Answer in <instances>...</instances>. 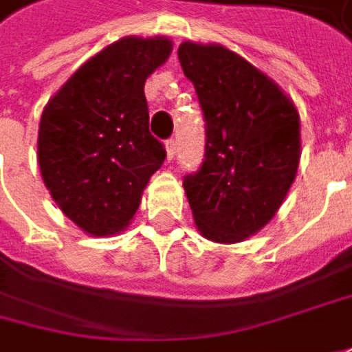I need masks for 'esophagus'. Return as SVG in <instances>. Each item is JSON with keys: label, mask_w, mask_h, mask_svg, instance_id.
Masks as SVG:
<instances>
[{"label": "esophagus", "mask_w": 352, "mask_h": 352, "mask_svg": "<svg viewBox=\"0 0 352 352\" xmlns=\"http://www.w3.org/2000/svg\"><path fill=\"white\" fill-rule=\"evenodd\" d=\"M176 154V140H168L166 142V160L170 162Z\"/></svg>", "instance_id": "1"}]
</instances>
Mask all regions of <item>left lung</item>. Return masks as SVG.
Wrapping results in <instances>:
<instances>
[{
    "label": "left lung",
    "instance_id": "left-lung-1",
    "mask_svg": "<svg viewBox=\"0 0 352 352\" xmlns=\"http://www.w3.org/2000/svg\"><path fill=\"white\" fill-rule=\"evenodd\" d=\"M178 59L206 120L200 170L184 178L198 232L237 243L265 228L285 200L301 158V124L281 87L218 43L184 41Z\"/></svg>",
    "mask_w": 352,
    "mask_h": 352
}]
</instances>
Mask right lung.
<instances>
[{
	"label": "right lung",
	"instance_id": "add662e5",
	"mask_svg": "<svg viewBox=\"0 0 352 352\" xmlns=\"http://www.w3.org/2000/svg\"><path fill=\"white\" fill-rule=\"evenodd\" d=\"M168 37H122L82 63L45 104L37 162L63 214L89 236L122 232L166 152L148 131L144 82Z\"/></svg>",
	"mask_w": 352,
	"mask_h": 352
}]
</instances>
